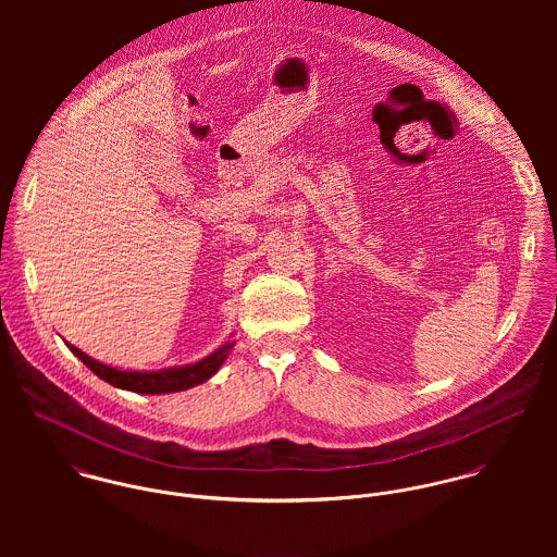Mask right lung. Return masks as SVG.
Segmentation results:
<instances>
[{"label":"right lung","instance_id":"right-lung-1","mask_svg":"<svg viewBox=\"0 0 557 557\" xmlns=\"http://www.w3.org/2000/svg\"><path fill=\"white\" fill-rule=\"evenodd\" d=\"M66 345L91 373H96L100 380L109 382L111 386L122 388V391H131V393H144V395H164V393L188 391V388L210 380L221 369V364L225 362V358H227V354H230L234 343L221 347L212 356H208L201 362H195L190 367L166 369V371H157V373L117 371V369H111V367H107L102 362H96L94 358L83 354L75 345H71V343H66Z\"/></svg>","mask_w":557,"mask_h":557}]
</instances>
